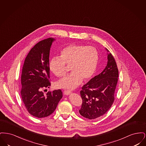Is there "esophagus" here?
<instances>
[{"mask_svg": "<svg viewBox=\"0 0 146 146\" xmlns=\"http://www.w3.org/2000/svg\"><path fill=\"white\" fill-rule=\"evenodd\" d=\"M63 93L65 95H69L70 94H71V91L70 90H65L63 92Z\"/></svg>", "mask_w": 146, "mask_h": 146, "instance_id": "obj_1", "label": "esophagus"}]
</instances>
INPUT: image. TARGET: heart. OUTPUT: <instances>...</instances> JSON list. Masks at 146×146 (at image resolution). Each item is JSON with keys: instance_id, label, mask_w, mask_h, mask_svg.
Returning <instances> with one entry per match:
<instances>
[{"instance_id": "1", "label": "heart", "mask_w": 146, "mask_h": 146, "mask_svg": "<svg viewBox=\"0 0 146 146\" xmlns=\"http://www.w3.org/2000/svg\"><path fill=\"white\" fill-rule=\"evenodd\" d=\"M60 57L50 59L49 68L50 72L57 77H62L66 73L65 63L70 65L72 72L57 83L58 88L74 89L82 80L87 82L94 76L98 62L97 50L92 46L81 44H70L60 51Z\"/></svg>"}]
</instances>
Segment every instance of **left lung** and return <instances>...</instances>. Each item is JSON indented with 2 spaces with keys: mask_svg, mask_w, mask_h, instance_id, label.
I'll list each match as a JSON object with an SVG mask.
<instances>
[{
  "mask_svg": "<svg viewBox=\"0 0 146 146\" xmlns=\"http://www.w3.org/2000/svg\"><path fill=\"white\" fill-rule=\"evenodd\" d=\"M107 64L98 75L91 79L80 91L83 103L79 113L84 118L95 119L104 114L114 101V92L118 82L117 63L108 50Z\"/></svg>",
  "mask_w": 146,
  "mask_h": 146,
  "instance_id": "8db88e82",
  "label": "left lung"
}]
</instances>
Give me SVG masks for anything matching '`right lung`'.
I'll use <instances>...</instances> for the list:
<instances>
[{
    "instance_id": "1",
    "label": "right lung",
    "mask_w": 146,
    "mask_h": 146,
    "mask_svg": "<svg viewBox=\"0 0 146 146\" xmlns=\"http://www.w3.org/2000/svg\"><path fill=\"white\" fill-rule=\"evenodd\" d=\"M55 39L49 38L35 44L25 58L23 66L21 95L28 112L36 118L51 115L62 98L61 90L44 94L42 90L49 88L50 50Z\"/></svg>"
}]
</instances>
